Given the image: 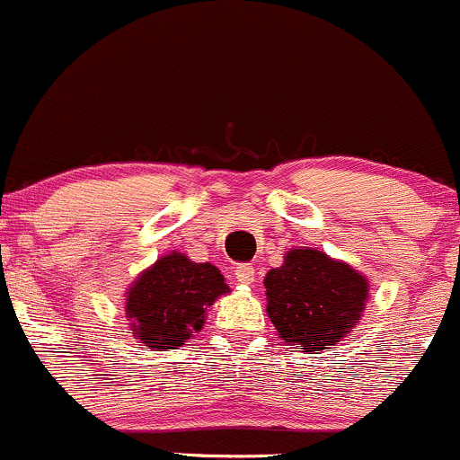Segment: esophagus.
Listing matches in <instances>:
<instances>
[{"label":"esophagus","mask_w":460,"mask_h":460,"mask_svg":"<svg viewBox=\"0 0 460 460\" xmlns=\"http://www.w3.org/2000/svg\"><path fill=\"white\" fill-rule=\"evenodd\" d=\"M235 281L242 286H251L255 281V269L249 264H240L238 269H235Z\"/></svg>","instance_id":"obj_1"}]
</instances>
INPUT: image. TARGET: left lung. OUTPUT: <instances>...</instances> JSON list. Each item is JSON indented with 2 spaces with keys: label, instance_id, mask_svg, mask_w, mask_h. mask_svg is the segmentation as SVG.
Wrapping results in <instances>:
<instances>
[{
  "label": "left lung",
  "instance_id": "left-lung-1",
  "mask_svg": "<svg viewBox=\"0 0 460 460\" xmlns=\"http://www.w3.org/2000/svg\"><path fill=\"white\" fill-rule=\"evenodd\" d=\"M266 314L277 336L295 349H332L358 325L369 301V279L312 246L286 251L284 264L264 277Z\"/></svg>",
  "mask_w": 460,
  "mask_h": 460
}]
</instances>
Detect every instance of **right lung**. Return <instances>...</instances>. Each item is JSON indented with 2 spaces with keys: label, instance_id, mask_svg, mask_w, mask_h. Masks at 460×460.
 Segmentation results:
<instances>
[{
  "label": "right lung",
  "instance_id": "add662e5",
  "mask_svg": "<svg viewBox=\"0 0 460 460\" xmlns=\"http://www.w3.org/2000/svg\"><path fill=\"white\" fill-rule=\"evenodd\" d=\"M231 292L225 275L209 261H191L172 251L141 270L126 288L124 314L130 334L146 349H179L203 330L207 310Z\"/></svg>",
  "mask_w": 460,
  "mask_h": 460
}]
</instances>
